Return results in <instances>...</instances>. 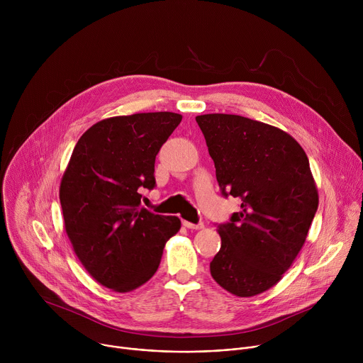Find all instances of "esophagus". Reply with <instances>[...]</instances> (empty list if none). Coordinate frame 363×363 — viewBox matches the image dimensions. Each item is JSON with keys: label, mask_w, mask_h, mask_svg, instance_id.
I'll list each match as a JSON object with an SVG mask.
<instances>
[{"label": "esophagus", "mask_w": 363, "mask_h": 363, "mask_svg": "<svg viewBox=\"0 0 363 363\" xmlns=\"http://www.w3.org/2000/svg\"><path fill=\"white\" fill-rule=\"evenodd\" d=\"M182 224H184L188 230H201V228H203V224H202V223H199V224H192V223L184 221Z\"/></svg>", "instance_id": "obj_1"}]
</instances>
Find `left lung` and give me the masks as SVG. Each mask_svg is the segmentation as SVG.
Here are the masks:
<instances>
[{
  "label": "left lung",
  "instance_id": "obj_1",
  "mask_svg": "<svg viewBox=\"0 0 363 363\" xmlns=\"http://www.w3.org/2000/svg\"><path fill=\"white\" fill-rule=\"evenodd\" d=\"M195 121L223 194L241 199L231 221L218 225L211 276L234 296L260 294L291 267L318 211L307 155L291 135L263 122L225 113Z\"/></svg>",
  "mask_w": 363,
  "mask_h": 363
}]
</instances>
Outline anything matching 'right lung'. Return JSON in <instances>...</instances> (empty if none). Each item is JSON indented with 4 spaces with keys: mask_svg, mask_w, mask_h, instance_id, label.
Masks as SVG:
<instances>
[{
    "mask_svg": "<svg viewBox=\"0 0 363 363\" xmlns=\"http://www.w3.org/2000/svg\"><path fill=\"white\" fill-rule=\"evenodd\" d=\"M181 121L172 112L103 119L80 136L63 174L59 196L73 251L113 291L145 284L181 228L178 217L140 206V189L155 186V158Z\"/></svg>",
    "mask_w": 363,
    "mask_h": 363,
    "instance_id": "obj_1",
    "label": "right lung"
}]
</instances>
